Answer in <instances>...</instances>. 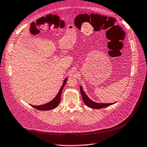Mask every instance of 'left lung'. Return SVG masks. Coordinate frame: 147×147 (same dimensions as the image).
<instances>
[{
	"label": "left lung",
	"instance_id": "1",
	"mask_svg": "<svg viewBox=\"0 0 147 147\" xmlns=\"http://www.w3.org/2000/svg\"><path fill=\"white\" fill-rule=\"evenodd\" d=\"M80 91H81V95H82V97L84 102L85 104V105H87L88 107H90L91 108H94V109H100V108H103L109 107V106L114 104V103L100 104V103L95 102H94V101L91 100L88 97V96L85 94V92L83 91V89L81 86H80Z\"/></svg>",
	"mask_w": 147,
	"mask_h": 147
}]
</instances>
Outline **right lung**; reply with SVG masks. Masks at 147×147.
<instances>
[{"label": "right lung", "instance_id": "obj_1", "mask_svg": "<svg viewBox=\"0 0 147 147\" xmlns=\"http://www.w3.org/2000/svg\"><path fill=\"white\" fill-rule=\"evenodd\" d=\"M67 81V78H66L65 80L63 81V83L62 84V86H61L59 91L58 92V94H57V95L56 96V97L52 100L50 102H48L46 104H44L42 105H39V106H35V105H30L33 108H34L36 109L40 110V111H48V110H51L52 109L55 108L56 107H58V105H59L60 100H61V93L62 92V89L64 88V86L66 84Z\"/></svg>", "mask_w": 147, "mask_h": 147}]
</instances>
